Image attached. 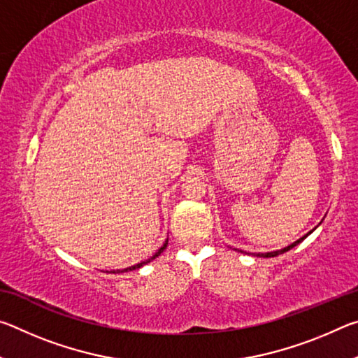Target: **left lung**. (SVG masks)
I'll return each instance as SVG.
<instances>
[{"instance_id":"8db88e82","label":"left lung","mask_w":358,"mask_h":358,"mask_svg":"<svg viewBox=\"0 0 358 358\" xmlns=\"http://www.w3.org/2000/svg\"><path fill=\"white\" fill-rule=\"evenodd\" d=\"M303 238H306V235H305V237H303ZM303 238L296 240L295 243H292V245L287 246V248H284V250H281V251H275V252H266V254H259V256H264V257H275V256H278V254H282V252H286V251H289V250H292V248H294V246H296V245H299Z\"/></svg>"}]
</instances>
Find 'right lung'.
I'll use <instances>...</instances> for the list:
<instances>
[{
  "label": "right lung",
  "instance_id": "1",
  "mask_svg": "<svg viewBox=\"0 0 358 358\" xmlns=\"http://www.w3.org/2000/svg\"><path fill=\"white\" fill-rule=\"evenodd\" d=\"M166 246H167V241H166V243L164 245H162L161 248H159V250H157V252L155 254V256L153 257H150L148 260H145V262H141V264H137V265H132V266H129V268H124V270H121V271H128V270H136V268H141V266H143L145 264H148V262H151V260H153V259H156L157 256H159V254L162 252V251H164L166 250ZM118 271V273H120V270H117Z\"/></svg>",
  "mask_w": 358,
  "mask_h": 358
}]
</instances>
